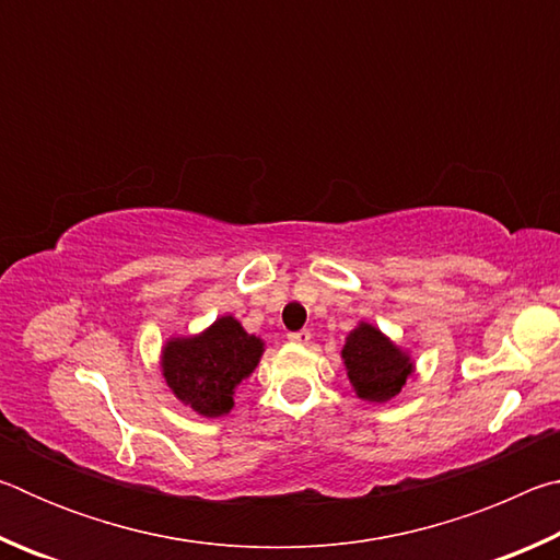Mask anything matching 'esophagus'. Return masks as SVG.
I'll use <instances>...</instances> for the list:
<instances>
[{"mask_svg": "<svg viewBox=\"0 0 560 560\" xmlns=\"http://www.w3.org/2000/svg\"><path fill=\"white\" fill-rule=\"evenodd\" d=\"M289 340H291V343H308V340H311V330H308V328L293 330V334H289Z\"/></svg>", "mask_w": 560, "mask_h": 560, "instance_id": "obj_1", "label": "esophagus"}]
</instances>
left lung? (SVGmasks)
I'll return each mask as SVG.
<instances>
[{
  "label": "left lung",
  "instance_id": "obj_1",
  "mask_svg": "<svg viewBox=\"0 0 560 560\" xmlns=\"http://www.w3.org/2000/svg\"><path fill=\"white\" fill-rule=\"evenodd\" d=\"M343 360L355 393L371 402L390 400L402 390L405 377L412 373L410 358L368 324H360L348 336Z\"/></svg>",
  "mask_w": 560,
  "mask_h": 560
}]
</instances>
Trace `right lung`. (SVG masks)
I'll use <instances>...</instances> for the list:
<instances>
[{
	"instance_id": "add662e5",
	"label": "right lung",
	"mask_w": 560,
	"mask_h": 560,
	"mask_svg": "<svg viewBox=\"0 0 560 560\" xmlns=\"http://www.w3.org/2000/svg\"><path fill=\"white\" fill-rule=\"evenodd\" d=\"M261 348L240 320L224 316L202 336L170 340L163 353L165 381L192 410L220 417L232 410L234 387L257 368Z\"/></svg>"
}]
</instances>
